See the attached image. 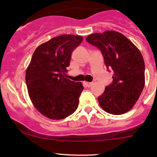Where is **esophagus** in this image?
Segmentation results:
<instances>
[{
	"label": "esophagus",
	"instance_id": "obj_1",
	"mask_svg": "<svg viewBox=\"0 0 157 157\" xmlns=\"http://www.w3.org/2000/svg\"><path fill=\"white\" fill-rule=\"evenodd\" d=\"M85 84H86V86H87V87H90V86L93 85V83H90V82H86L85 83Z\"/></svg>",
	"mask_w": 157,
	"mask_h": 157
}]
</instances>
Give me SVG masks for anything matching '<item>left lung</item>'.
<instances>
[{
  "mask_svg": "<svg viewBox=\"0 0 157 157\" xmlns=\"http://www.w3.org/2000/svg\"><path fill=\"white\" fill-rule=\"evenodd\" d=\"M100 50L107 70L113 73V81L98 97L105 112L121 115L138 99L145 83V64L137 47L124 35L115 31L93 33L86 39Z\"/></svg>",
  "mask_w": 157,
  "mask_h": 157,
  "instance_id": "left-lung-1",
  "label": "left lung"
}]
</instances>
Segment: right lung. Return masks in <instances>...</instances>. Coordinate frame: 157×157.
Returning a JSON list of instances; mask_svg holds the SVG:
<instances>
[{"mask_svg":"<svg viewBox=\"0 0 157 157\" xmlns=\"http://www.w3.org/2000/svg\"><path fill=\"white\" fill-rule=\"evenodd\" d=\"M83 41L75 35H61L39 45L26 72L28 93L36 109L51 119H63L78 107L81 83L65 77L71 54Z\"/></svg>","mask_w":157,"mask_h":157,"instance_id":"1","label":"right lung"}]
</instances>
